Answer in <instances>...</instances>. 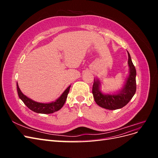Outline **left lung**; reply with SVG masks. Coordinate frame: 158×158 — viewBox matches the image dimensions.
<instances>
[{
    "mask_svg": "<svg viewBox=\"0 0 158 158\" xmlns=\"http://www.w3.org/2000/svg\"><path fill=\"white\" fill-rule=\"evenodd\" d=\"M127 52L128 55V64L129 66V75L126 84L120 93L115 95L103 94L99 89V81L94 78L92 88L95 103L99 106L104 109L109 110L121 109L130 102L136 93V71L135 66L132 62L131 55L128 51Z\"/></svg>",
    "mask_w": 158,
    "mask_h": 158,
    "instance_id": "8db88e82",
    "label": "left lung"
}]
</instances>
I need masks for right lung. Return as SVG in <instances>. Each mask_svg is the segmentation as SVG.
Wrapping results in <instances>:
<instances>
[{
    "label": "right lung",
    "mask_w": 158,
    "mask_h": 158,
    "mask_svg": "<svg viewBox=\"0 0 158 158\" xmlns=\"http://www.w3.org/2000/svg\"><path fill=\"white\" fill-rule=\"evenodd\" d=\"M70 88V85H69V86L64 90V92L62 94L59 98L57 99L55 102L48 103H44L36 102L31 99L30 98L26 96V95L24 94H23V93L21 92V90L19 88L17 83V90L19 98H20V99L24 103L26 106L30 109H31V111L41 114L52 113L55 111H59V109L63 107L66 102V98H67Z\"/></svg>",
    "instance_id": "right-lung-1"
}]
</instances>
